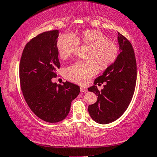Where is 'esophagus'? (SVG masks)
Here are the masks:
<instances>
[{"instance_id":"esophagus-1","label":"esophagus","mask_w":157,"mask_h":157,"mask_svg":"<svg viewBox=\"0 0 157 157\" xmlns=\"http://www.w3.org/2000/svg\"><path fill=\"white\" fill-rule=\"evenodd\" d=\"M80 92H87V89L86 87H80Z\"/></svg>"}]
</instances>
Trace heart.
I'll list each match as a JSON object with an SVG mask.
<instances>
[{
    "instance_id": "obj_1",
    "label": "heart",
    "mask_w": 157,
    "mask_h": 157,
    "mask_svg": "<svg viewBox=\"0 0 157 157\" xmlns=\"http://www.w3.org/2000/svg\"><path fill=\"white\" fill-rule=\"evenodd\" d=\"M87 45V61H79L65 70V77L79 85H86L98 73L99 65L101 70L109 67L115 63L120 55V46L98 30L88 29L79 33L76 37L63 34L57 41V50L62 59H67L74 53L78 44Z\"/></svg>"
}]
</instances>
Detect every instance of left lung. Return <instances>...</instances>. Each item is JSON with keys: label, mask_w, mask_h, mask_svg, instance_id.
Segmentation results:
<instances>
[{"label": "left lung", "mask_w": 157, "mask_h": 157, "mask_svg": "<svg viewBox=\"0 0 157 157\" xmlns=\"http://www.w3.org/2000/svg\"><path fill=\"white\" fill-rule=\"evenodd\" d=\"M120 53L102 75L94 79V85L88 90L98 96L88 107V112L96 122L105 124L117 120L127 109L133 97L136 81V62L132 45L127 37L118 33ZM106 82L103 90L97 83Z\"/></svg>", "instance_id": "8db88e82"}]
</instances>
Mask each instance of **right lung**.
Returning a JSON list of instances; mask_svg holds the SVG:
<instances>
[{"label":"right lung","instance_id":"obj_1","mask_svg":"<svg viewBox=\"0 0 157 157\" xmlns=\"http://www.w3.org/2000/svg\"><path fill=\"white\" fill-rule=\"evenodd\" d=\"M57 30L46 31L32 38L24 48L20 61L19 76L24 98L32 112L45 122L64 120L79 87L66 81H51L60 67L57 50Z\"/></svg>","mask_w":157,"mask_h":157}]
</instances>
